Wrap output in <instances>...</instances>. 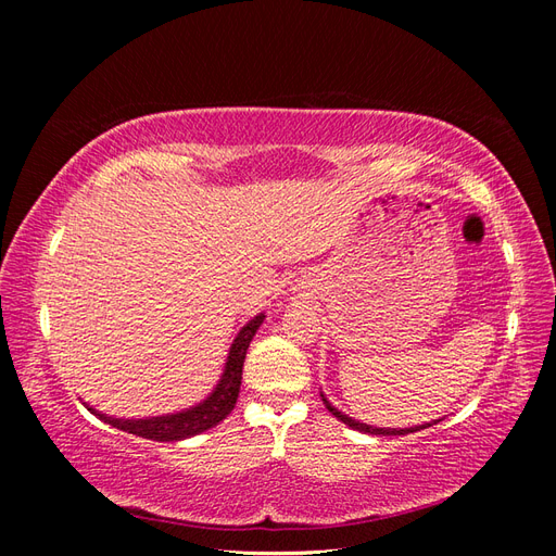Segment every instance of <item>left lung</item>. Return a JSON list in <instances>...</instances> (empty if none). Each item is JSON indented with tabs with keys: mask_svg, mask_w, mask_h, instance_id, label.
Returning a JSON list of instances; mask_svg holds the SVG:
<instances>
[{
	"mask_svg": "<svg viewBox=\"0 0 556 556\" xmlns=\"http://www.w3.org/2000/svg\"><path fill=\"white\" fill-rule=\"evenodd\" d=\"M319 396H323L327 410H329L333 417H339L343 425H348V427H352V429H357V431H364V433H374V435H406V433H413V431H419V429H427V427H431V425H419V427H408V429H382V427H371V425L357 422V419H352V417L343 415L339 408H333L331 403L327 401V396H325V394H319ZM435 422H439V419H435ZM435 422H433V425H435Z\"/></svg>",
	"mask_w": 556,
	"mask_h": 556,
	"instance_id": "1",
	"label": "left lung"
}]
</instances>
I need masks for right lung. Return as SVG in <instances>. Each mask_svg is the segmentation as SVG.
I'll list each match as a JSON object with an SVG mask.
<instances>
[{"label":"right lung","mask_w":556,"mask_h":556,"mask_svg":"<svg viewBox=\"0 0 556 556\" xmlns=\"http://www.w3.org/2000/svg\"><path fill=\"white\" fill-rule=\"evenodd\" d=\"M262 323H264V313L252 317L250 323L237 333V339H233V343L229 348V357H227L220 380H217L215 390L204 401L197 403V406H192L188 410H180V413L146 417V419H117V417H109L104 413H99L90 406H88V410H92L99 419H104L106 425L121 429V431H127V433H134V435H141V439H148V441L172 443V441L192 439V435L215 427L217 422H223V419L233 410V406H237L245 352L250 348L252 336H255V331L260 329Z\"/></svg>","instance_id":"1"}]
</instances>
